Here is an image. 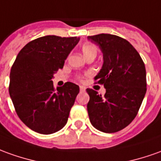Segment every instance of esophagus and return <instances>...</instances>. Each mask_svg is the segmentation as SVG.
Here are the masks:
<instances>
[{
    "mask_svg": "<svg viewBox=\"0 0 161 161\" xmlns=\"http://www.w3.org/2000/svg\"><path fill=\"white\" fill-rule=\"evenodd\" d=\"M80 92H85L86 91V87H83V86H80Z\"/></svg>",
    "mask_w": 161,
    "mask_h": 161,
    "instance_id": "esophagus-1",
    "label": "esophagus"
}]
</instances>
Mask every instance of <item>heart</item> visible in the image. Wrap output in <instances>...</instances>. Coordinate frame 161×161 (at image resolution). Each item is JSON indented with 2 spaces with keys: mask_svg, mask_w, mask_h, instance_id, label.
Segmentation results:
<instances>
[{
  "mask_svg": "<svg viewBox=\"0 0 161 161\" xmlns=\"http://www.w3.org/2000/svg\"><path fill=\"white\" fill-rule=\"evenodd\" d=\"M82 53L84 57L87 56V55H90V54L96 55V49L91 45H83L82 47Z\"/></svg>",
  "mask_w": 161,
  "mask_h": 161,
  "instance_id": "b5f03b06",
  "label": "heart"
}]
</instances>
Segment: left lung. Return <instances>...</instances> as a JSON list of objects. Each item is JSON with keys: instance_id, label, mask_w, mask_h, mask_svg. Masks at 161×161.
Instances as JSON below:
<instances>
[{"instance_id": "obj_1", "label": "left lung", "mask_w": 161, "mask_h": 161, "mask_svg": "<svg viewBox=\"0 0 161 161\" xmlns=\"http://www.w3.org/2000/svg\"><path fill=\"white\" fill-rule=\"evenodd\" d=\"M99 46L103 63L95 80L103 84L104 96L90 88L87 113L95 129L119 131L136 117L146 92V72L140 55L127 40L111 34L87 36Z\"/></svg>"}]
</instances>
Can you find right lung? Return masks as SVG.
<instances>
[{
  "label": "right lung",
  "instance_id": "right-lung-1",
  "mask_svg": "<svg viewBox=\"0 0 161 161\" xmlns=\"http://www.w3.org/2000/svg\"><path fill=\"white\" fill-rule=\"evenodd\" d=\"M80 39L53 35L38 37L20 51L11 68L8 89L15 111L37 133L57 132L67 123L80 87L66 82L55 89L53 78Z\"/></svg>",
  "mask_w": 161,
  "mask_h": 161
}]
</instances>
